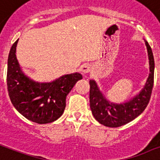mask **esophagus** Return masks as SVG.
Here are the masks:
<instances>
[{
	"label": "esophagus",
	"instance_id": "obj_1",
	"mask_svg": "<svg viewBox=\"0 0 160 160\" xmlns=\"http://www.w3.org/2000/svg\"><path fill=\"white\" fill-rule=\"evenodd\" d=\"M91 65L88 64H83L82 66L80 67V71L82 72L83 75H86V74H88L89 72L91 71Z\"/></svg>",
	"mask_w": 160,
	"mask_h": 160
}]
</instances>
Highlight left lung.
I'll list each match as a JSON object with an SVG mask.
<instances>
[{
  "label": "left lung",
  "instance_id": "left-lung-1",
  "mask_svg": "<svg viewBox=\"0 0 160 160\" xmlns=\"http://www.w3.org/2000/svg\"><path fill=\"white\" fill-rule=\"evenodd\" d=\"M149 63V75L142 90L126 102H112L107 99L95 80H90V107L96 120L109 128H118L128 123L145 110L150 100L153 86L154 59L152 49L145 41Z\"/></svg>",
  "mask_w": 160,
  "mask_h": 160
}]
</instances>
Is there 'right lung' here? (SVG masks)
<instances>
[{"mask_svg":"<svg viewBox=\"0 0 160 160\" xmlns=\"http://www.w3.org/2000/svg\"><path fill=\"white\" fill-rule=\"evenodd\" d=\"M18 39L11 48L7 60V90L18 112L39 124L53 122L64 113L66 97L82 75L78 72L64 75L50 82H39L24 73L16 49Z\"/></svg>","mask_w":160,"mask_h":160,"instance_id":"obj_1","label":"right lung"}]
</instances>
